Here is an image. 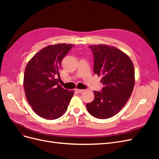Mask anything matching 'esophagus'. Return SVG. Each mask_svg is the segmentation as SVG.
Returning <instances> with one entry per match:
<instances>
[{
    "instance_id": "obj_1",
    "label": "esophagus",
    "mask_w": 159,
    "mask_h": 159,
    "mask_svg": "<svg viewBox=\"0 0 159 159\" xmlns=\"http://www.w3.org/2000/svg\"><path fill=\"white\" fill-rule=\"evenodd\" d=\"M75 91H76V92H78V93H81V92H83L84 90H83V89H75Z\"/></svg>"
}]
</instances>
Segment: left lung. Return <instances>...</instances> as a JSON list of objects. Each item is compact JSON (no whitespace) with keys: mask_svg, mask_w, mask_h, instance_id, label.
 Here are the masks:
<instances>
[{"mask_svg":"<svg viewBox=\"0 0 159 159\" xmlns=\"http://www.w3.org/2000/svg\"><path fill=\"white\" fill-rule=\"evenodd\" d=\"M94 57V74L102 75V91H94V99L87 103L88 112L98 119L119 113L131 96L134 85V69L129 57L121 50L105 44L89 46Z\"/></svg>","mask_w":159,"mask_h":159,"instance_id":"obj_1","label":"left lung"}]
</instances>
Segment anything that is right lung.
I'll use <instances>...</instances> for the list:
<instances>
[{
	"label": "right lung",
	"instance_id": "1",
	"mask_svg": "<svg viewBox=\"0 0 159 159\" xmlns=\"http://www.w3.org/2000/svg\"><path fill=\"white\" fill-rule=\"evenodd\" d=\"M74 45L48 46L28 61L24 75V88L27 101L38 116L48 120L61 117L68 109L74 91L59 85L61 60Z\"/></svg>",
	"mask_w": 159,
	"mask_h": 159
}]
</instances>
